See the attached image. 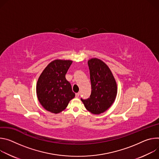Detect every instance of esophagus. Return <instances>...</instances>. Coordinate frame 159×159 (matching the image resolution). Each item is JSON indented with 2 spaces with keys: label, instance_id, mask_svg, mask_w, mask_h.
I'll return each instance as SVG.
<instances>
[{
  "label": "esophagus",
  "instance_id": "esophagus-1",
  "mask_svg": "<svg viewBox=\"0 0 159 159\" xmlns=\"http://www.w3.org/2000/svg\"><path fill=\"white\" fill-rule=\"evenodd\" d=\"M79 96H80V93H76V98H78V97H79Z\"/></svg>",
  "mask_w": 159,
  "mask_h": 159
}]
</instances>
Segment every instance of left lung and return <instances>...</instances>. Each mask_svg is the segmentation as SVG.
I'll use <instances>...</instances> for the list:
<instances>
[{"label": "left lung", "mask_w": 159, "mask_h": 159, "mask_svg": "<svg viewBox=\"0 0 159 159\" xmlns=\"http://www.w3.org/2000/svg\"><path fill=\"white\" fill-rule=\"evenodd\" d=\"M90 69L92 92L90 98H81L85 108L93 114L106 111L114 102L117 87L116 80L108 66L97 58L88 61Z\"/></svg>", "instance_id": "8db88e82"}]
</instances>
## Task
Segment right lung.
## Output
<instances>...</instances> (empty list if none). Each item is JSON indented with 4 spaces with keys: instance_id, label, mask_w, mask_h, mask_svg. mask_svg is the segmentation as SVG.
<instances>
[{
    "instance_id": "add662e5",
    "label": "right lung",
    "mask_w": 159,
    "mask_h": 159,
    "mask_svg": "<svg viewBox=\"0 0 159 159\" xmlns=\"http://www.w3.org/2000/svg\"><path fill=\"white\" fill-rule=\"evenodd\" d=\"M70 60L56 59L49 63L41 73L37 83V95L42 107L48 112L63 111L75 97L66 74L71 65Z\"/></svg>"
}]
</instances>
